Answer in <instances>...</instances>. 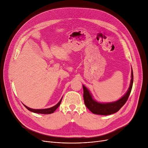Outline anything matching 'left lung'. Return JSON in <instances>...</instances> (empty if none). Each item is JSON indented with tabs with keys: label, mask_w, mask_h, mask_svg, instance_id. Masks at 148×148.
<instances>
[{
	"label": "left lung",
	"mask_w": 148,
	"mask_h": 148,
	"mask_svg": "<svg viewBox=\"0 0 148 148\" xmlns=\"http://www.w3.org/2000/svg\"><path fill=\"white\" fill-rule=\"evenodd\" d=\"M133 69L131 71V80L130 86L128 90L120 99L114 103H99L92 99V97L89 90L84 86H83V98L84 104L88 109L94 114H101V115H108L118 112L121 108L125 104L133 87Z\"/></svg>",
	"instance_id": "left-lung-1"
}]
</instances>
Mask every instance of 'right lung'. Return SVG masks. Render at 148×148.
Segmentation results:
<instances>
[{
	"label": "right lung",
	"mask_w": 148,
	"mask_h": 148,
	"mask_svg": "<svg viewBox=\"0 0 148 148\" xmlns=\"http://www.w3.org/2000/svg\"><path fill=\"white\" fill-rule=\"evenodd\" d=\"M62 99L60 100V101L56 106H53L51 108H45V109H33V108H30L26 106L25 105H24V106L27 110H29L30 112H32L34 113H41V114H51V113H53L54 111H55L58 108V107L60 106V104L61 103V101H62Z\"/></svg>",
	"instance_id": "1"
}]
</instances>
